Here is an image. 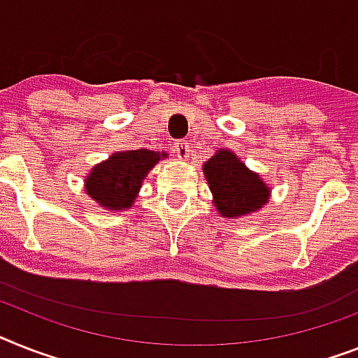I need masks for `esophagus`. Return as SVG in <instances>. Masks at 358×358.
<instances>
[{
  "label": "esophagus",
  "mask_w": 358,
  "mask_h": 358,
  "mask_svg": "<svg viewBox=\"0 0 358 358\" xmlns=\"http://www.w3.org/2000/svg\"><path fill=\"white\" fill-rule=\"evenodd\" d=\"M173 150H176L177 157L179 159L190 157V144L186 143V141H177L176 146H173Z\"/></svg>",
  "instance_id": "34e87169"
}]
</instances>
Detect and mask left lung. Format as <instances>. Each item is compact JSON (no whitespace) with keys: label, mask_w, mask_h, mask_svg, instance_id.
<instances>
[{"label":"left lung","mask_w":358,"mask_h":358,"mask_svg":"<svg viewBox=\"0 0 358 358\" xmlns=\"http://www.w3.org/2000/svg\"><path fill=\"white\" fill-rule=\"evenodd\" d=\"M203 172L214 196L215 208L223 217L234 220L252 214L268 201L271 188L230 150H217L203 164Z\"/></svg>","instance_id":"1"}]
</instances>
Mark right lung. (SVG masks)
<instances>
[{"instance_id": "add662e5", "label": "right lung", "mask_w": 358, "mask_h": 358, "mask_svg": "<svg viewBox=\"0 0 358 358\" xmlns=\"http://www.w3.org/2000/svg\"><path fill=\"white\" fill-rule=\"evenodd\" d=\"M168 153L150 150H128L113 153L85 177V192L108 210H124L135 203L144 177Z\"/></svg>"}]
</instances>
